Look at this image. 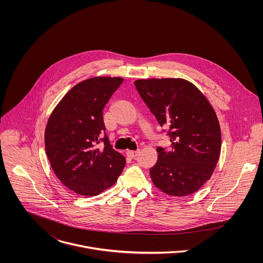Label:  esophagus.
<instances>
[{
  "instance_id": "obj_1",
  "label": "esophagus",
  "mask_w": 263,
  "mask_h": 263,
  "mask_svg": "<svg viewBox=\"0 0 263 263\" xmlns=\"http://www.w3.org/2000/svg\"><path fill=\"white\" fill-rule=\"evenodd\" d=\"M140 153V150L137 151H127V155L130 157V158H136Z\"/></svg>"
}]
</instances>
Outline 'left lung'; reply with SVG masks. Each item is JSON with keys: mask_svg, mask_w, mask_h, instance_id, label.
Instances as JSON below:
<instances>
[{"mask_svg": "<svg viewBox=\"0 0 263 263\" xmlns=\"http://www.w3.org/2000/svg\"><path fill=\"white\" fill-rule=\"evenodd\" d=\"M135 85L171 142L170 151L157 149L153 183L173 196L194 193L211 178L220 157L221 128L214 108L183 79L137 80Z\"/></svg>", "mask_w": 263, "mask_h": 263, "instance_id": "obj_1", "label": "left lung"}]
</instances>
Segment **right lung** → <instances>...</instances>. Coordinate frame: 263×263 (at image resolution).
Here are the masks:
<instances>
[{
  "mask_svg": "<svg viewBox=\"0 0 263 263\" xmlns=\"http://www.w3.org/2000/svg\"><path fill=\"white\" fill-rule=\"evenodd\" d=\"M122 81L95 77L77 84L47 121L44 144L51 168L60 181L78 194L101 193L112 186L124 168L125 158L113 150L105 133L102 111ZM100 141L105 143L102 151L97 149Z\"/></svg>",
  "mask_w": 263,
  "mask_h": 263,
  "instance_id": "1",
  "label": "right lung"
}]
</instances>
